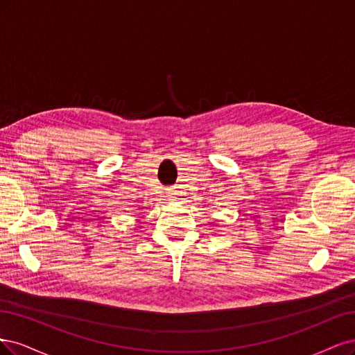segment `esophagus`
Segmentation results:
<instances>
[{
  "label": "esophagus",
  "mask_w": 355,
  "mask_h": 355,
  "mask_svg": "<svg viewBox=\"0 0 355 355\" xmlns=\"http://www.w3.org/2000/svg\"><path fill=\"white\" fill-rule=\"evenodd\" d=\"M168 198H169L171 200H174V198H175V194H174V193H168Z\"/></svg>",
  "instance_id": "1"
}]
</instances>
